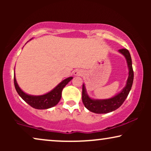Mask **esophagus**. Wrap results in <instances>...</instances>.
I'll return each instance as SVG.
<instances>
[{"label":"esophagus","instance_id":"obj_1","mask_svg":"<svg viewBox=\"0 0 151 151\" xmlns=\"http://www.w3.org/2000/svg\"><path fill=\"white\" fill-rule=\"evenodd\" d=\"M82 74V71H81V70H80V69H77L74 71V75L75 76H81Z\"/></svg>","mask_w":151,"mask_h":151}]
</instances>
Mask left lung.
I'll list each match as a JSON object with an SVG mask.
<instances>
[{
    "instance_id": "left-lung-1",
    "label": "left lung",
    "mask_w": 151,
    "mask_h": 151,
    "mask_svg": "<svg viewBox=\"0 0 151 151\" xmlns=\"http://www.w3.org/2000/svg\"><path fill=\"white\" fill-rule=\"evenodd\" d=\"M122 53L127 60V63L129 68V77H128L127 84L122 90L115 96L109 99L103 100H96L91 98L87 94L84 84L82 85V100L84 106L88 111L95 113H108L116 110L123 104L126 98H127L130 91L131 89L133 82L134 73L133 67H132V60L129 51L126 49H122L118 51Z\"/></svg>"
}]
</instances>
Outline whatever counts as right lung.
<instances>
[{"instance_id":"right-lung-1","label":"right lung","mask_w":151,"mask_h":151,"mask_svg":"<svg viewBox=\"0 0 151 151\" xmlns=\"http://www.w3.org/2000/svg\"><path fill=\"white\" fill-rule=\"evenodd\" d=\"M72 79H73V77L66 78L59 84H58L50 92L42 95V96H31V95L25 93L18 86L16 80L15 74H14V81L16 91L21 97L22 100L25 101L28 104L36 109H47L55 106L59 102L61 99L63 89Z\"/></svg>"}]
</instances>
